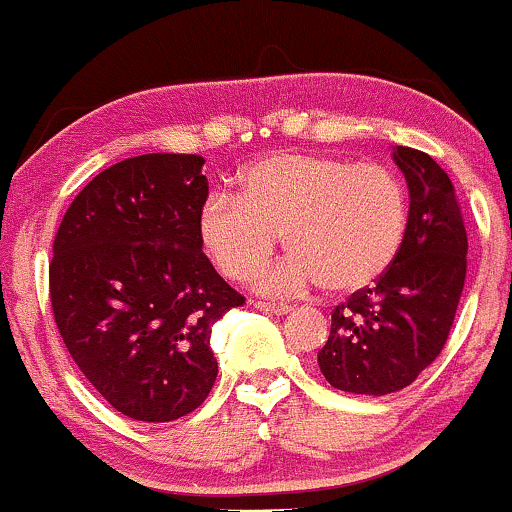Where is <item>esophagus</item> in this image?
<instances>
[{
  "mask_svg": "<svg viewBox=\"0 0 512 512\" xmlns=\"http://www.w3.org/2000/svg\"><path fill=\"white\" fill-rule=\"evenodd\" d=\"M256 308L263 310V313H270V315H287V313H291V305H287V303H265V301H258Z\"/></svg>",
  "mask_w": 512,
  "mask_h": 512,
  "instance_id": "34e87169",
  "label": "esophagus"
}]
</instances>
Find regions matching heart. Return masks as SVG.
Masks as SVG:
<instances>
[{"mask_svg":"<svg viewBox=\"0 0 512 512\" xmlns=\"http://www.w3.org/2000/svg\"><path fill=\"white\" fill-rule=\"evenodd\" d=\"M216 192L199 211V240L225 277L247 282L284 237L289 258L258 280L270 294L320 284L355 294L381 280L407 235V190L393 169L331 155L280 152Z\"/></svg>","mask_w":512,"mask_h":512,"instance_id":"b5f03b06","label":"heart"}]
</instances>
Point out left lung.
Segmentation results:
<instances>
[{"label":"left lung","mask_w":512,"mask_h":512,"mask_svg":"<svg viewBox=\"0 0 512 512\" xmlns=\"http://www.w3.org/2000/svg\"><path fill=\"white\" fill-rule=\"evenodd\" d=\"M393 159L409 188L402 249L374 287L336 305L317 353L331 386L355 395L397 393L435 362L466 282L468 237L449 176L421 150L397 145Z\"/></svg>","instance_id":"left-lung-1"}]
</instances>
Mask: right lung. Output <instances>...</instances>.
<instances>
[{
    "instance_id": "1",
    "label": "right lung",
    "mask_w": 512,
    "mask_h": 512,
    "mask_svg": "<svg viewBox=\"0 0 512 512\" xmlns=\"http://www.w3.org/2000/svg\"><path fill=\"white\" fill-rule=\"evenodd\" d=\"M199 155L112 164L72 199L53 240L51 308L65 348L103 400L145 423L207 400L211 327L237 294L199 240L209 197Z\"/></svg>"
}]
</instances>
